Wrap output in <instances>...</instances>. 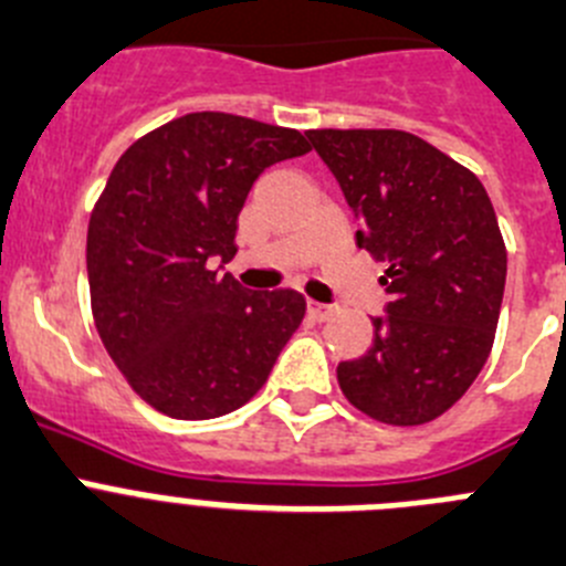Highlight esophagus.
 <instances>
[{
    "label": "esophagus",
    "instance_id": "1",
    "mask_svg": "<svg viewBox=\"0 0 566 566\" xmlns=\"http://www.w3.org/2000/svg\"><path fill=\"white\" fill-rule=\"evenodd\" d=\"M307 310H310V315H315V318H329V315L335 313V307L333 304H321V302H307Z\"/></svg>",
    "mask_w": 566,
    "mask_h": 566
}]
</instances>
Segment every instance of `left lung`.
Segmentation results:
<instances>
[{
	"label": "left lung",
	"mask_w": 566,
	"mask_h": 566,
	"mask_svg": "<svg viewBox=\"0 0 566 566\" xmlns=\"http://www.w3.org/2000/svg\"><path fill=\"white\" fill-rule=\"evenodd\" d=\"M310 146L358 220V248L386 262L391 302L366 355L338 364L346 400L389 426H420L485 366L507 253L476 175L397 129H310Z\"/></svg>",
	"instance_id": "left-lung-1"
}]
</instances>
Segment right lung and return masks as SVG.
<instances>
[{
    "label": "right lung",
    "instance_id": "right-lung-1",
    "mask_svg": "<svg viewBox=\"0 0 566 566\" xmlns=\"http://www.w3.org/2000/svg\"><path fill=\"white\" fill-rule=\"evenodd\" d=\"M307 151L302 132L191 112L115 163L86 231L95 327L163 415L211 420L245 406L302 324V293L248 290L211 264L237 253L239 211L259 175Z\"/></svg>",
    "mask_w": 566,
    "mask_h": 566
}]
</instances>
